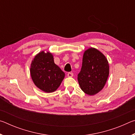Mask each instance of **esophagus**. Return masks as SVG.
I'll return each mask as SVG.
<instances>
[{
  "label": "esophagus",
  "mask_w": 135,
  "mask_h": 135,
  "mask_svg": "<svg viewBox=\"0 0 135 135\" xmlns=\"http://www.w3.org/2000/svg\"><path fill=\"white\" fill-rule=\"evenodd\" d=\"M67 76H68V77H73V73H71V72L68 73Z\"/></svg>",
  "instance_id": "1"
}]
</instances>
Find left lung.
<instances>
[{"mask_svg":"<svg viewBox=\"0 0 135 135\" xmlns=\"http://www.w3.org/2000/svg\"><path fill=\"white\" fill-rule=\"evenodd\" d=\"M109 75V65L103 54L93 47L84 52L77 79L81 89L89 95L100 92Z\"/></svg>","mask_w":135,"mask_h":135,"instance_id":"obj_1","label":"left lung"}]
</instances>
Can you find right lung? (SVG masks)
<instances>
[{"label":"right lung","instance_id":"right-lung-1","mask_svg":"<svg viewBox=\"0 0 135 135\" xmlns=\"http://www.w3.org/2000/svg\"><path fill=\"white\" fill-rule=\"evenodd\" d=\"M30 74L35 85L47 93L55 91L65 76V73L54 63L52 54L44 51L38 53L32 61Z\"/></svg>","mask_w":135,"mask_h":135}]
</instances>
